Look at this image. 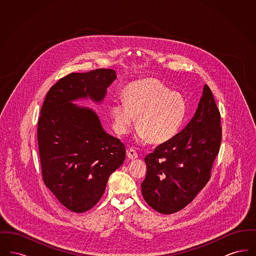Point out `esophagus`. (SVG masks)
Wrapping results in <instances>:
<instances>
[{
	"instance_id": "obj_1",
	"label": "esophagus",
	"mask_w": 256,
	"mask_h": 256,
	"mask_svg": "<svg viewBox=\"0 0 256 256\" xmlns=\"http://www.w3.org/2000/svg\"><path fill=\"white\" fill-rule=\"evenodd\" d=\"M126 154H128V158L130 159H135L138 158V154H137V152H136L135 150H134V148L128 150Z\"/></svg>"
}]
</instances>
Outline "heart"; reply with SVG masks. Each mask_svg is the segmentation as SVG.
<instances>
[{
	"label": "heart",
	"mask_w": 256,
	"mask_h": 256,
	"mask_svg": "<svg viewBox=\"0 0 256 256\" xmlns=\"http://www.w3.org/2000/svg\"><path fill=\"white\" fill-rule=\"evenodd\" d=\"M185 112L182 96L154 78L132 82L124 89V100L111 106L117 134H126L137 117L138 138L154 144L165 143L178 134Z\"/></svg>",
	"instance_id": "heart-1"
}]
</instances>
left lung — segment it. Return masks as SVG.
I'll return each mask as SVG.
<instances>
[{
  "instance_id": "obj_1",
  "label": "left lung",
  "mask_w": 256,
  "mask_h": 256,
  "mask_svg": "<svg viewBox=\"0 0 256 256\" xmlns=\"http://www.w3.org/2000/svg\"><path fill=\"white\" fill-rule=\"evenodd\" d=\"M220 141V114L206 84L191 121L145 158L141 189L146 204L162 214L178 212L190 204L210 180Z\"/></svg>"
}]
</instances>
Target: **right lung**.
<instances>
[{"label": "right lung", "mask_w": 256, "mask_h": 256, "mask_svg": "<svg viewBox=\"0 0 256 256\" xmlns=\"http://www.w3.org/2000/svg\"><path fill=\"white\" fill-rule=\"evenodd\" d=\"M117 78L112 69L71 73L50 87L38 119L42 178L63 206L82 213L97 204L110 174L126 158L122 142L104 132L97 113L71 102H100Z\"/></svg>", "instance_id": "right-lung-1"}]
</instances>
